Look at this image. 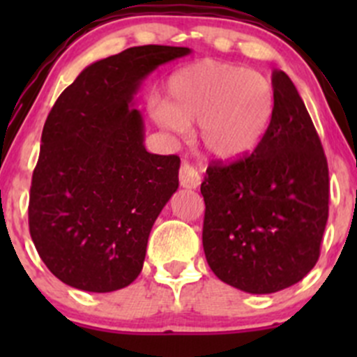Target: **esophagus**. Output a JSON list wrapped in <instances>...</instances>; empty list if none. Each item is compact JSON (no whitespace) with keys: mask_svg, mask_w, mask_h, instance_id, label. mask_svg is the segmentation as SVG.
<instances>
[{"mask_svg":"<svg viewBox=\"0 0 357 357\" xmlns=\"http://www.w3.org/2000/svg\"><path fill=\"white\" fill-rule=\"evenodd\" d=\"M200 181V172L190 162H183L181 167H179V183H181L183 188H197Z\"/></svg>","mask_w":357,"mask_h":357,"instance_id":"1","label":"esophagus"}]
</instances>
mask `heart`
<instances>
[{
	"instance_id": "1",
	"label": "heart",
	"mask_w": 357,
	"mask_h": 357,
	"mask_svg": "<svg viewBox=\"0 0 357 357\" xmlns=\"http://www.w3.org/2000/svg\"><path fill=\"white\" fill-rule=\"evenodd\" d=\"M273 109V88L264 75L233 63L200 60L169 79L167 102L157 109V119L176 131L199 122L204 149L212 157L233 160L262 142Z\"/></svg>"
}]
</instances>
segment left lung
<instances>
[{
	"label": "left lung",
	"instance_id": "left-lung-1",
	"mask_svg": "<svg viewBox=\"0 0 357 357\" xmlns=\"http://www.w3.org/2000/svg\"><path fill=\"white\" fill-rule=\"evenodd\" d=\"M273 119L252 153L212 160L200 186L205 259L221 282L273 294L318 262L328 221V162L297 88L273 72Z\"/></svg>",
	"mask_w": 357,
	"mask_h": 357
}]
</instances>
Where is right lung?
Instances as JSON below:
<instances>
[{
	"label": "right lung",
	"mask_w": 357,
	"mask_h": 357,
	"mask_svg": "<svg viewBox=\"0 0 357 357\" xmlns=\"http://www.w3.org/2000/svg\"><path fill=\"white\" fill-rule=\"evenodd\" d=\"M179 46H135L91 63L53 105L32 172L29 231L66 285L114 291L142 273L155 219L178 190L179 157L146 152L132 96Z\"/></svg>",
	"instance_id": "1"
}]
</instances>
